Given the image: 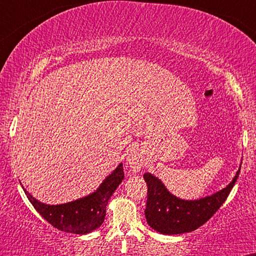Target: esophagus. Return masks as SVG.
Here are the masks:
<instances>
[{
    "label": "esophagus",
    "instance_id": "obj_1",
    "mask_svg": "<svg viewBox=\"0 0 256 256\" xmlns=\"http://www.w3.org/2000/svg\"><path fill=\"white\" fill-rule=\"evenodd\" d=\"M127 165L133 172H139L144 165V157L138 150H132L127 156Z\"/></svg>",
    "mask_w": 256,
    "mask_h": 256
}]
</instances>
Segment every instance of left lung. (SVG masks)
<instances>
[{
	"label": "left lung",
	"mask_w": 256,
	"mask_h": 256,
	"mask_svg": "<svg viewBox=\"0 0 256 256\" xmlns=\"http://www.w3.org/2000/svg\"><path fill=\"white\" fill-rule=\"evenodd\" d=\"M240 169L226 187L208 196L184 200L171 194L162 180L152 174L144 175L148 187L145 217L147 224L163 235H181L196 230L218 211L238 178Z\"/></svg>",
	"instance_id": "left-lung-1"
}]
</instances>
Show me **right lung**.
<instances>
[{
    "instance_id": "1",
    "label": "right lung",
    "mask_w": 256,
    "mask_h": 256,
    "mask_svg": "<svg viewBox=\"0 0 256 256\" xmlns=\"http://www.w3.org/2000/svg\"><path fill=\"white\" fill-rule=\"evenodd\" d=\"M123 178H124L123 165L120 163L116 169L109 176L105 177L104 181L91 194L58 205L40 202L33 198L25 188L22 187V189L36 211L54 228L64 232L86 235L97 230L103 224L108 201Z\"/></svg>"
}]
</instances>
